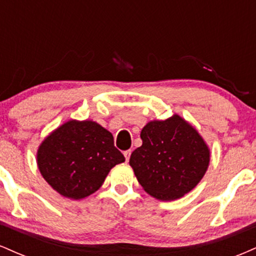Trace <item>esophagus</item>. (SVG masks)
<instances>
[{
	"instance_id": "34e87169",
	"label": "esophagus",
	"mask_w": 256,
	"mask_h": 256,
	"mask_svg": "<svg viewBox=\"0 0 256 256\" xmlns=\"http://www.w3.org/2000/svg\"><path fill=\"white\" fill-rule=\"evenodd\" d=\"M130 155H131V150H126V152H124V156H125L126 162H128V161L130 160Z\"/></svg>"
}]
</instances>
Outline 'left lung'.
Wrapping results in <instances>:
<instances>
[{"instance_id": "obj_1", "label": "left lung", "mask_w": 256, "mask_h": 256, "mask_svg": "<svg viewBox=\"0 0 256 256\" xmlns=\"http://www.w3.org/2000/svg\"><path fill=\"white\" fill-rule=\"evenodd\" d=\"M142 146L130 158L138 183L161 201L192 192L210 165V149L198 132L183 118L148 122L140 131Z\"/></svg>"}]
</instances>
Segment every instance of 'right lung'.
<instances>
[{"instance_id":"obj_1","label":"right lung","mask_w":256,"mask_h":256,"mask_svg":"<svg viewBox=\"0 0 256 256\" xmlns=\"http://www.w3.org/2000/svg\"><path fill=\"white\" fill-rule=\"evenodd\" d=\"M125 161L113 134L91 120H70L52 131L37 152L40 174L60 195L80 200L101 188L114 166Z\"/></svg>"}]
</instances>
